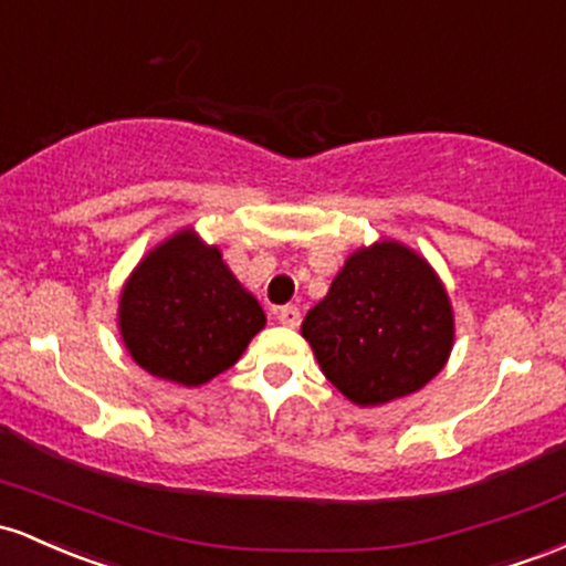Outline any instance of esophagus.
Here are the masks:
<instances>
[{
	"label": "esophagus",
	"instance_id": "1",
	"mask_svg": "<svg viewBox=\"0 0 566 566\" xmlns=\"http://www.w3.org/2000/svg\"><path fill=\"white\" fill-rule=\"evenodd\" d=\"M275 315H277V321L289 328H296L302 323V313L296 307H281Z\"/></svg>",
	"mask_w": 566,
	"mask_h": 566
}]
</instances>
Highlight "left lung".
Returning a JSON list of instances; mask_svg holds the SVG:
<instances>
[{
    "label": "left lung",
    "mask_w": 566,
    "mask_h": 566,
    "mask_svg": "<svg viewBox=\"0 0 566 566\" xmlns=\"http://www.w3.org/2000/svg\"><path fill=\"white\" fill-rule=\"evenodd\" d=\"M302 336L336 390L358 406L422 390L452 353L447 289L417 251L379 240L347 259Z\"/></svg>",
    "instance_id": "8db88e82"
}]
</instances>
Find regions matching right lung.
<instances>
[{
	"instance_id": "add662e5",
	"label": "right lung",
	"mask_w": 566,
	"mask_h": 566,
	"mask_svg": "<svg viewBox=\"0 0 566 566\" xmlns=\"http://www.w3.org/2000/svg\"><path fill=\"white\" fill-rule=\"evenodd\" d=\"M259 302L216 245L181 230L151 249L119 294V334L151 377L198 387L227 371L264 328Z\"/></svg>"
}]
</instances>
